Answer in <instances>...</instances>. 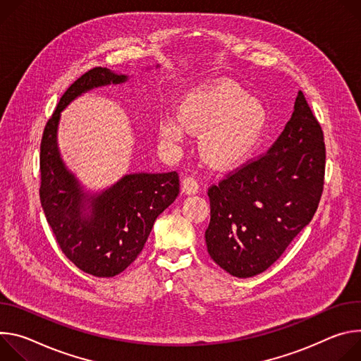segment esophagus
Instances as JSON below:
<instances>
[{
  "label": "esophagus",
  "mask_w": 361,
  "mask_h": 361,
  "mask_svg": "<svg viewBox=\"0 0 361 361\" xmlns=\"http://www.w3.org/2000/svg\"><path fill=\"white\" fill-rule=\"evenodd\" d=\"M182 189H183V192H185V193H188V195H193V193H196V192L199 190L197 179H196L195 176H192V175L185 176V178L182 179Z\"/></svg>",
  "instance_id": "34e87169"
}]
</instances>
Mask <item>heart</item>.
<instances>
[{
    "label": "heart",
    "instance_id": "1",
    "mask_svg": "<svg viewBox=\"0 0 361 361\" xmlns=\"http://www.w3.org/2000/svg\"><path fill=\"white\" fill-rule=\"evenodd\" d=\"M267 126L265 110L233 83H219L193 93L180 104L179 116H165L159 132L166 140L180 142L188 132L208 131L202 152L219 168H232L254 152Z\"/></svg>",
    "mask_w": 361,
    "mask_h": 361
}]
</instances>
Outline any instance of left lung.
Returning <instances> with one entry per match:
<instances>
[{"instance_id":"left-lung-1","label":"left lung","mask_w":361,"mask_h":361,"mask_svg":"<svg viewBox=\"0 0 361 361\" xmlns=\"http://www.w3.org/2000/svg\"><path fill=\"white\" fill-rule=\"evenodd\" d=\"M324 172L323 129L298 92L290 122L269 150L208 189L211 258L238 278L269 268L312 219Z\"/></svg>"}]
</instances>
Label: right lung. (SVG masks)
<instances>
[{
  "instance_id": "right-lung-1",
  "label": "right lung",
  "mask_w": 361,
  "mask_h": 361,
  "mask_svg": "<svg viewBox=\"0 0 361 361\" xmlns=\"http://www.w3.org/2000/svg\"><path fill=\"white\" fill-rule=\"evenodd\" d=\"M128 75L94 67L61 96L39 146V201L63 254L94 276H114L142 252L156 218L179 195L178 172L132 173L102 193H85L67 171L57 147L60 113L77 96L94 87L120 85ZM89 214H83L86 209Z\"/></svg>"
}]
</instances>
